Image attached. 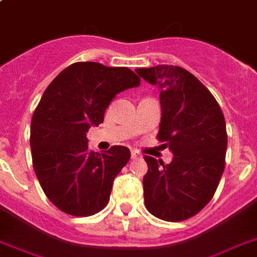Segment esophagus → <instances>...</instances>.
I'll list each match as a JSON object with an SVG mask.
<instances>
[{
    "mask_svg": "<svg viewBox=\"0 0 257 257\" xmlns=\"http://www.w3.org/2000/svg\"><path fill=\"white\" fill-rule=\"evenodd\" d=\"M131 157H132V159H139V157H140V153L137 152V151H132V152H131Z\"/></svg>",
    "mask_w": 257,
    "mask_h": 257,
    "instance_id": "obj_1",
    "label": "esophagus"
}]
</instances>
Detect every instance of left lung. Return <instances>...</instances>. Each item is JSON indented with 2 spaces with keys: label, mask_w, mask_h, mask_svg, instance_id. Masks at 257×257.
I'll return each mask as SVG.
<instances>
[{
  "label": "left lung",
  "mask_w": 257,
  "mask_h": 257,
  "mask_svg": "<svg viewBox=\"0 0 257 257\" xmlns=\"http://www.w3.org/2000/svg\"><path fill=\"white\" fill-rule=\"evenodd\" d=\"M160 90L159 140L173 155L169 164L145 156V207L165 221L199 213L215 195L225 167L227 129L217 101L197 78L180 66L136 69Z\"/></svg>",
  "instance_id": "left-lung-1"
}]
</instances>
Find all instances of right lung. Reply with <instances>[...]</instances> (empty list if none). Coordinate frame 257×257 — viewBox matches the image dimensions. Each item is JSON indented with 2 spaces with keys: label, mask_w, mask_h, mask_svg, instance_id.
<instances>
[{
  "label": "right lung",
  "mask_w": 257,
  "mask_h": 257,
  "mask_svg": "<svg viewBox=\"0 0 257 257\" xmlns=\"http://www.w3.org/2000/svg\"><path fill=\"white\" fill-rule=\"evenodd\" d=\"M139 85V76L124 66L74 62L46 88L32 117L30 148L42 191L58 209L84 217L108 204L131 152L121 145L93 152L86 132L104 121L116 94Z\"/></svg>",
  "instance_id": "right-lung-1"
}]
</instances>
